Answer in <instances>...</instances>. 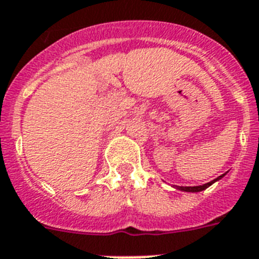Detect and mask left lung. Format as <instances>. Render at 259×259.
Wrapping results in <instances>:
<instances>
[{
  "instance_id": "obj_1",
  "label": "left lung",
  "mask_w": 259,
  "mask_h": 259,
  "mask_svg": "<svg viewBox=\"0 0 259 259\" xmlns=\"http://www.w3.org/2000/svg\"><path fill=\"white\" fill-rule=\"evenodd\" d=\"M227 173H224V175H222V176L217 177L215 180H212V181H210V183L207 184H203V185H198V186H175L176 189H179V190H181V192H188V193H198V192H202V190H204V189H207L208 186L212 185L213 183H217V181H219V180L223 179L224 176H226Z\"/></svg>"
}]
</instances>
